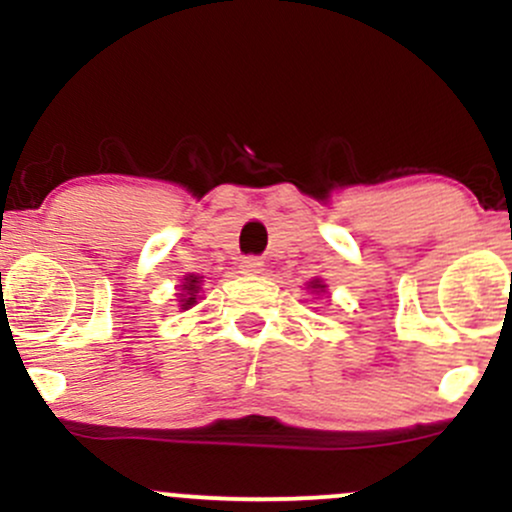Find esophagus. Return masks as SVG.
<instances>
[{
    "mask_svg": "<svg viewBox=\"0 0 512 512\" xmlns=\"http://www.w3.org/2000/svg\"><path fill=\"white\" fill-rule=\"evenodd\" d=\"M262 260L260 257H243L240 260V272L243 274H262Z\"/></svg>",
    "mask_w": 512,
    "mask_h": 512,
    "instance_id": "34e87169",
    "label": "esophagus"
}]
</instances>
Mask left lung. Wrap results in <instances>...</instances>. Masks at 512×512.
I'll return each mask as SVG.
<instances>
[{
  "mask_svg": "<svg viewBox=\"0 0 512 512\" xmlns=\"http://www.w3.org/2000/svg\"><path fill=\"white\" fill-rule=\"evenodd\" d=\"M305 289L310 293H315V296H320V293H327V284L322 279H310L308 284H305Z\"/></svg>",
  "mask_w": 512,
  "mask_h": 512,
  "instance_id": "8db88e82",
  "label": "left lung"
}]
</instances>
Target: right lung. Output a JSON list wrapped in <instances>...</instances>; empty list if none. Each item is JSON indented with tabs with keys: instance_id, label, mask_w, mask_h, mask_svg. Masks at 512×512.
<instances>
[{
	"instance_id": "1",
	"label": "right lung",
	"mask_w": 512,
	"mask_h": 512,
	"mask_svg": "<svg viewBox=\"0 0 512 512\" xmlns=\"http://www.w3.org/2000/svg\"><path fill=\"white\" fill-rule=\"evenodd\" d=\"M202 281H204V276L185 274V279H182L178 286L180 293H175V296H178L180 310H190L192 305H197L199 293H202Z\"/></svg>"
}]
</instances>
